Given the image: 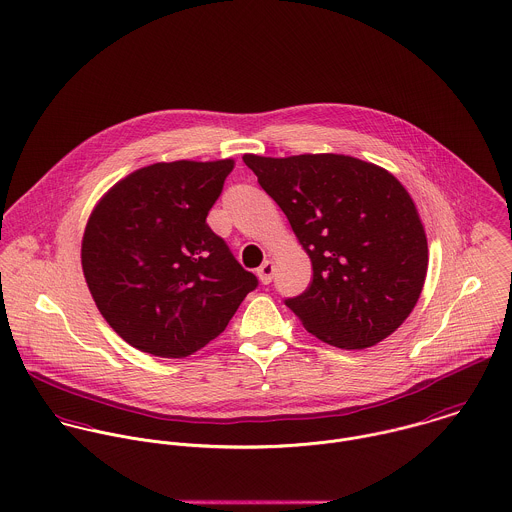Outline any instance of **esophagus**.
I'll return each instance as SVG.
<instances>
[{"instance_id":"34e87169","label":"esophagus","mask_w":512,"mask_h":512,"mask_svg":"<svg viewBox=\"0 0 512 512\" xmlns=\"http://www.w3.org/2000/svg\"><path fill=\"white\" fill-rule=\"evenodd\" d=\"M258 278L262 284H270L272 282V276H274V262L272 260H266L260 268H258Z\"/></svg>"}]
</instances>
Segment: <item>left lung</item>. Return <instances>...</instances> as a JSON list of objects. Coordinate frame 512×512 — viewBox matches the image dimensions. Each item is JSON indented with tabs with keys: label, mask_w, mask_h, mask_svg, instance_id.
<instances>
[{
	"label": "left lung",
	"mask_w": 512,
	"mask_h": 512,
	"mask_svg": "<svg viewBox=\"0 0 512 512\" xmlns=\"http://www.w3.org/2000/svg\"><path fill=\"white\" fill-rule=\"evenodd\" d=\"M310 256V288L286 300L304 328L341 349L391 336L413 312L429 248L417 206L385 169L347 155H244Z\"/></svg>",
	"instance_id": "1"
}]
</instances>
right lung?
<instances>
[{"instance_id": "add662e5", "label": "right lung", "mask_w": 512, "mask_h": 512, "mask_svg": "<svg viewBox=\"0 0 512 512\" xmlns=\"http://www.w3.org/2000/svg\"><path fill=\"white\" fill-rule=\"evenodd\" d=\"M232 169V159L155 163L95 204L83 276L105 322L133 347L188 357L224 332L258 286L206 224Z\"/></svg>"}]
</instances>
